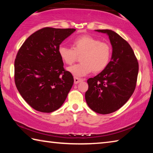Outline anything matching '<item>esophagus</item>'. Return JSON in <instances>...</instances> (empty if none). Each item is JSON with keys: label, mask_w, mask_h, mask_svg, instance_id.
I'll list each match as a JSON object with an SVG mask.
<instances>
[{"label": "esophagus", "mask_w": 153, "mask_h": 153, "mask_svg": "<svg viewBox=\"0 0 153 153\" xmlns=\"http://www.w3.org/2000/svg\"><path fill=\"white\" fill-rule=\"evenodd\" d=\"M83 79H82V78H79V77H74V84H78L79 82H82V81H83Z\"/></svg>", "instance_id": "1"}]
</instances>
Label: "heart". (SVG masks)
Segmentation results:
<instances>
[{
  "instance_id": "heart-1",
  "label": "heart",
  "mask_w": 153,
  "mask_h": 153,
  "mask_svg": "<svg viewBox=\"0 0 153 153\" xmlns=\"http://www.w3.org/2000/svg\"><path fill=\"white\" fill-rule=\"evenodd\" d=\"M73 48L61 45L58 54L67 65L73 64L80 56L82 63L69 67L67 70L75 77H83L93 71L99 73L107 67L112 54L111 45L90 35L80 36L73 40Z\"/></svg>"
}]
</instances>
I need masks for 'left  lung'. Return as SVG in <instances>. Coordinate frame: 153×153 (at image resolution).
Masks as SVG:
<instances>
[{
  "label": "left lung",
  "instance_id": "8db88e82",
  "mask_svg": "<svg viewBox=\"0 0 153 153\" xmlns=\"http://www.w3.org/2000/svg\"><path fill=\"white\" fill-rule=\"evenodd\" d=\"M107 33L113 47L107 67L87 80L85 98L88 107L99 114H109L120 108L134 92L138 74V62L126 40L110 30H97Z\"/></svg>",
  "mask_w": 153,
  "mask_h": 153
}]
</instances>
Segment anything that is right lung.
I'll use <instances>...</instances> for the list:
<instances>
[{
    "label": "right lung",
    "instance_id": "add662e5",
    "mask_svg": "<svg viewBox=\"0 0 153 153\" xmlns=\"http://www.w3.org/2000/svg\"><path fill=\"white\" fill-rule=\"evenodd\" d=\"M74 28L44 27L32 33L21 46L15 60V83L30 107L42 113L61 107L74 84L58 54L63 41Z\"/></svg>",
    "mask_w": 153,
    "mask_h": 153
}]
</instances>
